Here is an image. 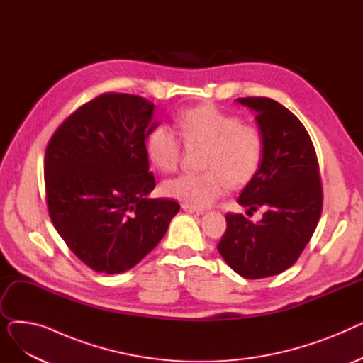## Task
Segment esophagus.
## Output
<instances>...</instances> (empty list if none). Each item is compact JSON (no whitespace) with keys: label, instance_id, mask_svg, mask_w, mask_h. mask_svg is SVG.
<instances>
[{"label":"esophagus","instance_id":"34e87169","mask_svg":"<svg viewBox=\"0 0 363 363\" xmlns=\"http://www.w3.org/2000/svg\"><path fill=\"white\" fill-rule=\"evenodd\" d=\"M184 211L186 213H191V215H204V211H201V208H194V207H188V206H182Z\"/></svg>","mask_w":363,"mask_h":363}]
</instances>
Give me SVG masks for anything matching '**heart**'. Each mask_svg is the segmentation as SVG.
I'll list each match as a JSON object with an SVG mask.
<instances>
[{"mask_svg":"<svg viewBox=\"0 0 363 363\" xmlns=\"http://www.w3.org/2000/svg\"><path fill=\"white\" fill-rule=\"evenodd\" d=\"M177 130L188 147H203L201 174H185L163 184V194L184 206L203 208L213 204L226 189L249 184L262 163L263 137L235 114L213 104H201L182 111ZM150 162L164 174L175 172L182 157V145L167 126L152 129L145 140Z\"/></svg>","mask_w":363,"mask_h":363,"instance_id":"1","label":"heart"}]
</instances>
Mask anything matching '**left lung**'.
Wrapping results in <instances>:
<instances>
[{"mask_svg":"<svg viewBox=\"0 0 363 363\" xmlns=\"http://www.w3.org/2000/svg\"><path fill=\"white\" fill-rule=\"evenodd\" d=\"M256 113L263 157L238 204L249 212L262 207L259 222L226 215L218 250L238 275L268 278L287 271L312 238L322 212V185L316 151L306 128L275 100L237 99Z\"/></svg>","mask_w":363,"mask_h":363,"instance_id":"left-lung-1","label":"left lung"}]
</instances>
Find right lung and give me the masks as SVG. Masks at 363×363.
Here are the masks:
<instances>
[{
	"label": "right lung",
	"mask_w": 363,
	"mask_h": 363,
	"mask_svg": "<svg viewBox=\"0 0 363 363\" xmlns=\"http://www.w3.org/2000/svg\"><path fill=\"white\" fill-rule=\"evenodd\" d=\"M155 104L103 94L79 107L51 137L44 162L50 218L91 269L122 274L160 242L179 204L150 199L145 140L159 126Z\"/></svg>",
	"instance_id": "right-lung-1"
}]
</instances>
